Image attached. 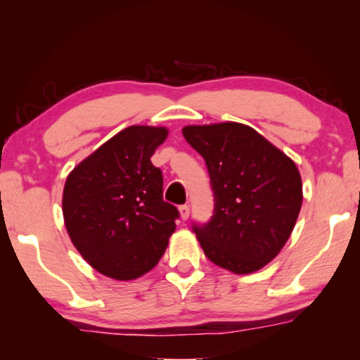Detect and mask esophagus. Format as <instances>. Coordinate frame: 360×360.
<instances>
[{"label":"esophagus","instance_id":"obj_1","mask_svg":"<svg viewBox=\"0 0 360 360\" xmlns=\"http://www.w3.org/2000/svg\"><path fill=\"white\" fill-rule=\"evenodd\" d=\"M179 214H181V219H182V221H187V219H188V214H191V206H188V205H182V206H179Z\"/></svg>","mask_w":360,"mask_h":360}]
</instances>
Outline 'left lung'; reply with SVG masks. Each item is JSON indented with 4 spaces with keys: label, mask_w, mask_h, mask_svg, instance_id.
<instances>
[{
    "label": "left lung",
    "mask_w": 360,
    "mask_h": 360,
    "mask_svg": "<svg viewBox=\"0 0 360 360\" xmlns=\"http://www.w3.org/2000/svg\"><path fill=\"white\" fill-rule=\"evenodd\" d=\"M186 141L205 158L214 214L193 224L212 264L236 275L265 266L284 248L302 208V178L292 158L238 122L187 125Z\"/></svg>",
    "instance_id": "obj_1"
}]
</instances>
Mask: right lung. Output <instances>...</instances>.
Here are the masks:
<instances>
[{
	"label": "right lung",
	"mask_w": 360,
	"mask_h": 360,
	"mask_svg": "<svg viewBox=\"0 0 360 360\" xmlns=\"http://www.w3.org/2000/svg\"><path fill=\"white\" fill-rule=\"evenodd\" d=\"M167 136L165 127H127L66 178V231L101 275L136 279L165 252L179 211L163 202V176L150 157Z\"/></svg>",
	"instance_id": "right-lung-1"
}]
</instances>
